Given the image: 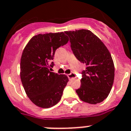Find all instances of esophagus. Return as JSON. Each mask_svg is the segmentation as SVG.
I'll use <instances>...</instances> for the list:
<instances>
[{"mask_svg": "<svg viewBox=\"0 0 131 131\" xmlns=\"http://www.w3.org/2000/svg\"><path fill=\"white\" fill-rule=\"evenodd\" d=\"M67 76H68V78H69L70 80L72 79V78H76V74H75L74 72H72V73L69 74H68Z\"/></svg>", "mask_w": 131, "mask_h": 131, "instance_id": "obj_1", "label": "esophagus"}]
</instances>
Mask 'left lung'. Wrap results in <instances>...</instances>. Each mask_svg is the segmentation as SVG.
Here are the masks:
<instances>
[{
	"label": "left lung",
	"instance_id": "left-lung-1",
	"mask_svg": "<svg viewBox=\"0 0 131 131\" xmlns=\"http://www.w3.org/2000/svg\"><path fill=\"white\" fill-rule=\"evenodd\" d=\"M70 47L80 62L86 65L82 72L81 86L76 90L83 102L96 104L107 98L115 77L113 61L103 42L87 29L65 31Z\"/></svg>",
	"mask_w": 131,
	"mask_h": 131
}]
</instances>
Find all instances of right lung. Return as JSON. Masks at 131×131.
Segmentation results:
<instances>
[{
  "label": "right lung",
  "instance_id": "right-lung-1",
  "mask_svg": "<svg viewBox=\"0 0 131 131\" xmlns=\"http://www.w3.org/2000/svg\"><path fill=\"white\" fill-rule=\"evenodd\" d=\"M69 41L63 32L39 34L29 40L21 54L20 78L26 94L37 106L49 108L61 100L69 82L64 74L51 72L55 51Z\"/></svg>",
  "mask_w": 131,
  "mask_h": 131
}]
</instances>
